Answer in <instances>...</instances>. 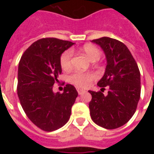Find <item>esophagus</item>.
<instances>
[{
	"instance_id": "34e87169",
	"label": "esophagus",
	"mask_w": 154,
	"mask_h": 154,
	"mask_svg": "<svg viewBox=\"0 0 154 154\" xmlns=\"http://www.w3.org/2000/svg\"><path fill=\"white\" fill-rule=\"evenodd\" d=\"M77 92H78V94H79V95H82V94L85 92V91L82 90V89H80V88H77Z\"/></svg>"
}]
</instances>
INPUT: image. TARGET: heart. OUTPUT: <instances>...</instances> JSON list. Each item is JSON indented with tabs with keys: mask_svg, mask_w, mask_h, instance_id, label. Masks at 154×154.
Here are the masks:
<instances>
[{
	"mask_svg": "<svg viewBox=\"0 0 154 154\" xmlns=\"http://www.w3.org/2000/svg\"><path fill=\"white\" fill-rule=\"evenodd\" d=\"M81 50L87 55V57L91 62H96L100 58V50L92 44L84 45ZM72 52L71 50L65 51L62 54L60 57V65L64 71H69L72 68ZM95 78H96V75L93 72H76L69 77V82L77 87L86 88L89 87L91 82Z\"/></svg>",
	"mask_w": 154,
	"mask_h": 154,
	"instance_id": "b5f03b06",
	"label": "heart"
}]
</instances>
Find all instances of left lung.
<instances>
[{
    "label": "left lung",
    "mask_w": 154,
    "mask_h": 154,
    "mask_svg": "<svg viewBox=\"0 0 154 154\" xmlns=\"http://www.w3.org/2000/svg\"><path fill=\"white\" fill-rule=\"evenodd\" d=\"M105 53L106 67L97 85L100 91H89L91 119L97 125L113 129L124 125L135 112L140 98V72L132 54L122 42L109 37L94 39ZM109 89L103 94L104 87Z\"/></svg>",
    "instance_id": "8db88e82"
}]
</instances>
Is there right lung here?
Masks as SVG:
<instances>
[{"label": "right lung", "mask_w": 154, "mask_h": 154, "mask_svg": "<svg viewBox=\"0 0 154 154\" xmlns=\"http://www.w3.org/2000/svg\"><path fill=\"white\" fill-rule=\"evenodd\" d=\"M73 44L56 38H41L25 50L19 63L17 94L22 108L35 125L47 132L68 121L78 96L71 84L64 87L63 93L53 91L62 73V54Z\"/></svg>", "instance_id": "1"}]
</instances>
